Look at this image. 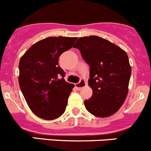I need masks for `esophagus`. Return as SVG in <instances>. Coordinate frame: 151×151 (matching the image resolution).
Returning a JSON list of instances; mask_svg holds the SVG:
<instances>
[{
    "instance_id": "34e87169",
    "label": "esophagus",
    "mask_w": 151,
    "mask_h": 151,
    "mask_svg": "<svg viewBox=\"0 0 151 151\" xmlns=\"http://www.w3.org/2000/svg\"><path fill=\"white\" fill-rule=\"evenodd\" d=\"M85 85H86V82H85V80H83V79H82L80 81V83L75 84V88H77V90H81L82 88H84Z\"/></svg>"
}]
</instances>
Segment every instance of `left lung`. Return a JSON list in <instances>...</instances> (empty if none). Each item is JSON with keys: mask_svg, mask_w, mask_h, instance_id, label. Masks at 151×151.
<instances>
[{"mask_svg": "<svg viewBox=\"0 0 151 151\" xmlns=\"http://www.w3.org/2000/svg\"><path fill=\"white\" fill-rule=\"evenodd\" d=\"M74 48L90 66L88 85L92 96L85 100L87 110L99 118L115 114L121 108L129 92L132 68L124 50L97 36L79 38Z\"/></svg>", "mask_w": 151, "mask_h": 151, "instance_id": "left-lung-1", "label": "left lung"}]
</instances>
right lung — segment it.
Instances as JSON below:
<instances>
[{"instance_id": "obj_1", "label": "right lung", "mask_w": 151, "mask_h": 151, "mask_svg": "<svg viewBox=\"0 0 151 151\" xmlns=\"http://www.w3.org/2000/svg\"><path fill=\"white\" fill-rule=\"evenodd\" d=\"M77 39L47 37L32 45L20 58L19 87L29 108L42 119H56L66 110L74 85L65 81V72L58 66V58Z\"/></svg>"}]
</instances>
